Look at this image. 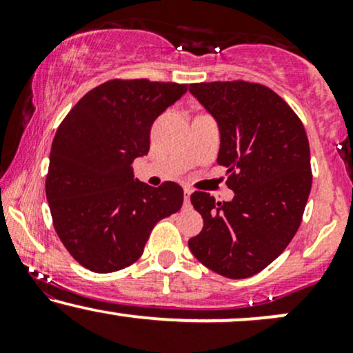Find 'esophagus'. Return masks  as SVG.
<instances>
[{
	"instance_id": "1",
	"label": "esophagus",
	"mask_w": 353,
	"mask_h": 353,
	"mask_svg": "<svg viewBox=\"0 0 353 353\" xmlns=\"http://www.w3.org/2000/svg\"><path fill=\"white\" fill-rule=\"evenodd\" d=\"M190 194H192V189H190L189 185H185V188H184V202H185V205H189Z\"/></svg>"
}]
</instances>
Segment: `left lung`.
<instances>
[{
	"mask_svg": "<svg viewBox=\"0 0 353 353\" xmlns=\"http://www.w3.org/2000/svg\"><path fill=\"white\" fill-rule=\"evenodd\" d=\"M189 91L217 119V163L228 168L230 202L190 194L204 228L190 252L214 272L247 279L292 241L312 188L310 148L301 117L277 92L249 81L194 83Z\"/></svg>",
	"mask_w": 353,
	"mask_h": 353,
	"instance_id": "obj_1",
	"label": "left lung"
}]
</instances>
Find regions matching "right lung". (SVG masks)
Returning <instances> with one entry per match:
<instances>
[{
	"instance_id": "add662e5",
	"label": "right lung",
	"mask_w": 353,
	"mask_h": 353,
	"mask_svg": "<svg viewBox=\"0 0 353 353\" xmlns=\"http://www.w3.org/2000/svg\"><path fill=\"white\" fill-rule=\"evenodd\" d=\"M188 84L109 79L86 92L52 139L46 197L56 234L76 262L98 274L134 264L161 219L181 209L184 192L165 181L134 179L132 161L149 152L156 117Z\"/></svg>"
}]
</instances>
